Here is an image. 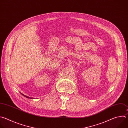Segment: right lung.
Instances as JSON below:
<instances>
[{
	"label": "right lung",
	"instance_id": "1",
	"mask_svg": "<svg viewBox=\"0 0 128 128\" xmlns=\"http://www.w3.org/2000/svg\"><path fill=\"white\" fill-rule=\"evenodd\" d=\"M22 95H24L23 94H22ZM24 96L25 97H26V98H29V97H27V96H25V95H24Z\"/></svg>",
	"mask_w": 128,
	"mask_h": 128
}]
</instances>
